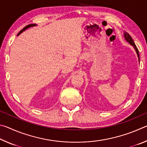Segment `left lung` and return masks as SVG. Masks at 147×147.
<instances>
[{
	"label": "left lung",
	"mask_w": 147,
	"mask_h": 147,
	"mask_svg": "<svg viewBox=\"0 0 147 147\" xmlns=\"http://www.w3.org/2000/svg\"><path fill=\"white\" fill-rule=\"evenodd\" d=\"M124 38H125L126 40L129 43L131 44V45H132L134 47V49H135L136 53H137V54H138V58H139V51H138V48H137V47H136V45H135V43H134V40L132 39V38H131V37L130 36V34H129L128 33H127V32H124Z\"/></svg>",
	"instance_id": "1"
}]
</instances>
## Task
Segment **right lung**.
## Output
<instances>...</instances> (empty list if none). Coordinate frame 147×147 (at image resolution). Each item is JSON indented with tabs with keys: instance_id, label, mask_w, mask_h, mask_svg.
Here are the masks:
<instances>
[{
	"instance_id": "1",
	"label": "right lung",
	"mask_w": 147,
	"mask_h": 147,
	"mask_svg": "<svg viewBox=\"0 0 147 147\" xmlns=\"http://www.w3.org/2000/svg\"><path fill=\"white\" fill-rule=\"evenodd\" d=\"M36 24H28V25H27V26H26L25 27H24V28H23V30H21V31H20L19 32V34H17V36H19V35L21 34V33H22V32H23V31H24L25 30H26L27 28H30V27H32V26H36Z\"/></svg>"
}]
</instances>
